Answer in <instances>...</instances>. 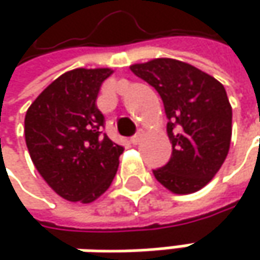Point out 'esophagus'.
I'll return each instance as SVG.
<instances>
[{
    "mask_svg": "<svg viewBox=\"0 0 260 260\" xmlns=\"http://www.w3.org/2000/svg\"><path fill=\"white\" fill-rule=\"evenodd\" d=\"M143 140V131H138L134 137H131V143L132 144H138Z\"/></svg>",
    "mask_w": 260,
    "mask_h": 260,
    "instance_id": "1",
    "label": "esophagus"
}]
</instances>
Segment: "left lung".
<instances>
[{
	"instance_id": "left-lung-1",
	"label": "left lung",
	"mask_w": 260,
	"mask_h": 260,
	"mask_svg": "<svg viewBox=\"0 0 260 260\" xmlns=\"http://www.w3.org/2000/svg\"><path fill=\"white\" fill-rule=\"evenodd\" d=\"M131 71L159 93L169 119L170 161L153 170L175 194H191L212 181L231 147L232 107L220 81L175 58L137 63Z\"/></svg>"
}]
</instances>
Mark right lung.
<instances>
[{
  "instance_id": "obj_1",
  "label": "right lung",
  "mask_w": 260,
  "mask_h": 260,
  "mask_svg": "<svg viewBox=\"0 0 260 260\" xmlns=\"http://www.w3.org/2000/svg\"><path fill=\"white\" fill-rule=\"evenodd\" d=\"M113 69H74L52 81L25 114V143L45 182L69 202L91 203L111 185L123 147L102 134L96 107Z\"/></svg>"
}]
</instances>
